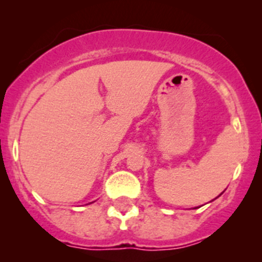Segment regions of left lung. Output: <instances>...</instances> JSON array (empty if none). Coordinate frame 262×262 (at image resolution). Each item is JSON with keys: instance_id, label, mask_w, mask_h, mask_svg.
Instances as JSON below:
<instances>
[{"instance_id": "obj_1", "label": "left lung", "mask_w": 262, "mask_h": 262, "mask_svg": "<svg viewBox=\"0 0 262 262\" xmlns=\"http://www.w3.org/2000/svg\"><path fill=\"white\" fill-rule=\"evenodd\" d=\"M222 193H223V192H222ZM222 193H221V194H222ZM221 194H219V196H221ZM219 196H218V197H219Z\"/></svg>"}]
</instances>
